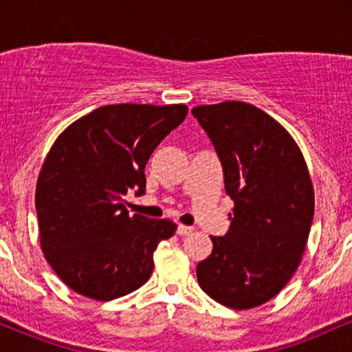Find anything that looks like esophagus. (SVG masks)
<instances>
[{"label": "esophagus", "mask_w": 352, "mask_h": 352, "mask_svg": "<svg viewBox=\"0 0 352 352\" xmlns=\"http://www.w3.org/2000/svg\"><path fill=\"white\" fill-rule=\"evenodd\" d=\"M193 227H187V225H179V227H177V235H180V236H187V235H190V233H193Z\"/></svg>", "instance_id": "esophagus-1"}]
</instances>
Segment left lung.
I'll use <instances>...</instances> for the list:
<instances>
[{
  "label": "left lung",
  "instance_id": "left-lung-1",
  "mask_svg": "<svg viewBox=\"0 0 352 352\" xmlns=\"http://www.w3.org/2000/svg\"><path fill=\"white\" fill-rule=\"evenodd\" d=\"M199 120L235 201L228 232L197 265L200 288L220 305L250 309L276 296L300 266L314 192L293 137L261 109L240 100L197 106Z\"/></svg>",
  "mask_w": 352,
  "mask_h": 352
}]
</instances>
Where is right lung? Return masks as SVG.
<instances>
[{
	"mask_svg": "<svg viewBox=\"0 0 352 352\" xmlns=\"http://www.w3.org/2000/svg\"><path fill=\"white\" fill-rule=\"evenodd\" d=\"M184 104H114L58 137L36 185L41 248L76 293L111 301L151 278L153 252L175 233L170 220L129 215V190L145 193V164L184 122Z\"/></svg>",
	"mask_w": 352,
	"mask_h": 352,
	"instance_id": "add662e5",
	"label": "right lung"
}]
</instances>
